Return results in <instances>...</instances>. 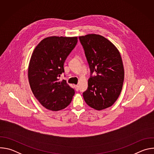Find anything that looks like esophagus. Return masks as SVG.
Segmentation results:
<instances>
[{
  "label": "esophagus",
  "mask_w": 154,
  "mask_h": 154,
  "mask_svg": "<svg viewBox=\"0 0 154 154\" xmlns=\"http://www.w3.org/2000/svg\"><path fill=\"white\" fill-rule=\"evenodd\" d=\"M74 86H75V90H76L77 91H79V85H75Z\"/></svg>",
  "instance_id": "1"
}]
</instances>
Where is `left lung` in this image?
I'll use <instances>...</instances> for the list:
<instances>
[{"instance_id":"obj_1","label":"left lung","mask_w":154,"mask_h":154,"mask_svg":"<svg viewBox=\"0 0 154 154\" xmlns=\"http://www.w3.org/2000/svg\"><path fill=\"white\" fill-rule=\"evenodd\" d=\"M90 65L91 77L88 89L83 93L86 104L96 110L112 106L119 97L123 85L124 69L121 54L113 44L103 36H80Z\"/></svg>"}]
</instances>
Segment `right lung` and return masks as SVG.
I'll use <instances>...</instances> for the list:
<instances>
[{"label":"right lung","instance_id":"obj_1","mask_svg":"<svg viewBox=\"0 0 154 154\" xmlns=\"http://www.w3.org/2000/svg\"><path fill=\"white\" fill-rule=\"evenodd\" d=\"M77 41V36H52L41 40L33 51L28 69L30 86L35 97L49 110L67 107L75 94L66 80L59 81L58 77Z\"/></svg>","mask_w":154,"mask_h":154}]
</instances>
